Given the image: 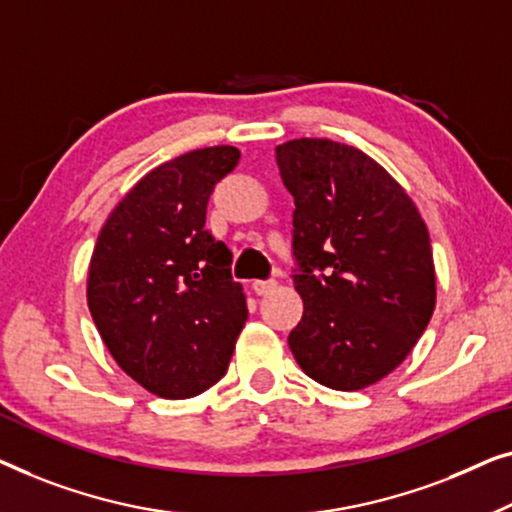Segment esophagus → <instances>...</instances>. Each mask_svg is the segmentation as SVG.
I'll return each instance as SVG.
<instances>
[{
	"instance_id": "esophagus-1",
	"label": "esophagus",
	"mask_w": 512,
	"mask_h": 512,
	"mask_svg": "<svg viewBox=\"0 0 512 512\" xmlns=\"http://www.w3.org/2000/svg\"><path fill=\"white\" fill-rule=\"evenodd\" d=\"M276 280H255L253 283V292L257 294V297H264V294H269L276 290Z\"/></svg>"
}]
</instances>
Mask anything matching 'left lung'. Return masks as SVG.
<instances>
[{"instance_id":"8db88e82","label":"left lung","mask_w":512,"mask_h":512,"mask_svg":"<svg viewBox=\"0 0 512 512\" xmlns=\"http://www.w3.org/2000/svg\"><path fill=\"white\" fill-rule=\"evenodd\" d=\"M276 160L297 206L292 278L304 299L287 343L315 383L364 390L410 355L434 313L429 229L408 192L355 146L292 139Z\"/></svg>"}]
</instances>
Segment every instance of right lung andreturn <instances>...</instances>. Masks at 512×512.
Returning <instances> with one entry per match:
<instances>
[{
  "mask_svg": "<svg viewBox=\"0 0 512 512\" xmlns=\"http://www.w3.org/2000/svg\"><path fill=\"white\" fill-rule=\"evenodd\" d=\"M239 148L164 162L106 218L88 269V308L122 371L162 399H190L227 373L248 308L232 253L206 232L215 183Z\"/></svg>",
  "mask_w": 512,
  "mask_h": 512,
  "instance_id": "obj_1",
  "label": "right lung"
}]
</instances>
